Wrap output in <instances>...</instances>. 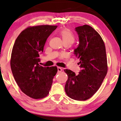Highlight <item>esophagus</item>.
Here are the masks:
<instances>
[{
  "label": "esophagus",
  "mask_w": 121,
  "mask_h": 121,
  "mask_svg": "<svg viewBox=\"0 0 121 121\" xmlns=\"http://www.w3.org/2000/svg\"><path fill=\"white\" fill-rule=\"evenodd\" d=\"M62 68H61V67H58V71L59 73H60V72H61V71H62Z\"/></svg>",
  "instance_id": "obj_1"
}]
</instances>
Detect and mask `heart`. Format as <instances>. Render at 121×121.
<instances>
[{
    "label": "heart",
    "mask_w": 121,
    "mask_h": 121,
    "mask_svg": "<svg viewBox=\"0 0 121 121\" xmlns=\"http://www.w3.org/2000/svg\"><path fill=\"white\" fill-rule=\"evenodd\" d=\"M59 34L62 37L64 43H73L75 41V37L72 31L68 28H65L59 32Z\"/></svg>",
    "instance_id": "b5f03b06"
}]
</instances>
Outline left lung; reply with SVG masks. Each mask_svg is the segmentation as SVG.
I'll return each mask as SVG.
<instances>
[{
    "label": "left lung",
    "instance_id": "obj_1",
    "mask_svg": "<svg viewBox=\"0 0 121 121\" xmlns=\"http://www.w3.org/2000/svg\"><path fill=\"white\" fill-rule=\"evenodd\" d=\"M79 44L74 52L79 59L82 70L78 74L65 69L68 75L65 91L69 98L78 101L90 99L101 86L107 73L106 48L101 37L89 25L75 28Z\"/></svg>",
    "mask_w": 121,
    "mask_h": 121
}]
</instances>
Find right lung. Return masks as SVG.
Listing matches in <instances>:
<instances>
[{"label": "right lung", "instance_id": "1", "mask_svg": "<svg viewBox=\"0 0 121 121\" xmlns=\"http://www.w3.org/2000/svg\"><path fill=\"white\" fill-rule=\"evenodd\" d=\"M57 26H28L18 36L12 49L11 67L14 79L21 91L34 99H43L48 95L58 71L38 63L47 39Z\"/></svg>", "mask_w": 121, "mask_h": 121}]
</instances>
